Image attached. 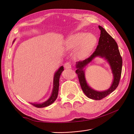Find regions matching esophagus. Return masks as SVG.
Masks as SVG:
<instances>
[{
  "label": "esophagus",
  "mask_w": 134,
  "mask_h": 134,
  "mask_svg": "<svg viewBox=\"0 0 134 134\" xmlns=\"http://www.w3.org/2000/svg\"><path fill=\"white\" fill-rule=\"evenodd\" d=\"M64 67L66 69H70L71 68V63L69 62H66L64 65Z\"/></svg>",
  "instance_id": "esophagus-1"
}]
</instances>
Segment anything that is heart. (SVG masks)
<instances>
[{
	"label": "heart",
	"mask_w": 134,
	"mask_h": 134,
	"mask_svg": "<svg viewBox=\"0 0 134 134\" xmlns=\"http://www.w3.org/2000/svg\"><path fill=\"white\" fill-rule=\"evenodd\" d=\"M97 38L92 34L85 32H78L69 37L67 40V45L70 48H75L76 54L79 58L87 56L92 51L97 43Z\"/></svg>",
	"instance_id": "1"
}]
</instances>
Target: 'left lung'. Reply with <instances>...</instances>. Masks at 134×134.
<instances>
[{
	"label": "left lung",
	"mask_w": 134,
	"mask_h": 134,
	"mask_svg": "<svg viewBox=\"0 0 134 134\" xmlns=\"http://www.w3.org/2000/svg\"><path fill=\"white\" fill-rule=\"evenodd\" d=\"M98 27L100 30V36L97 48L88 58L76 62L77 69L75 71L83 93L88 98L97 100L106 97L116 89L120 81L122 68V58L116 42L102 26L99 25ZM97 56H100L107 60L114 75V80L111 87L108 90L102 92L95 91L88 86L83 69Z\"/></svg>",
	"instance_id": "1"
}]
</instances>
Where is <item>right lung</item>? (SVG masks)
I'll return each instance as SVG.
<instances>
[{
	"mask_svg": "<svg viewBox=\"0 0 134 134\" xmlns=\"http://www.w3.org/2000/svg\"><path fill=\"white\" fill-rule=\"evenodd\" d=\"M64 70L63 69V67L61 66L60 67L59 69L57 71L54 75V87L53 90V92L52 93V95L51 97L49 98L48 100H47L46 102L41 103V104H35V103H30L33 106L38 108H44L50 105L52 103H53L55 100L56 99V98L58 97V92H59V79L60 75L61 74V73Z\"/></svg>",
	"mask_w": 134,
	"mask_h": 134,
	"instance_id": "obj_1",
	"label": "right lung"
}]
</instances>
